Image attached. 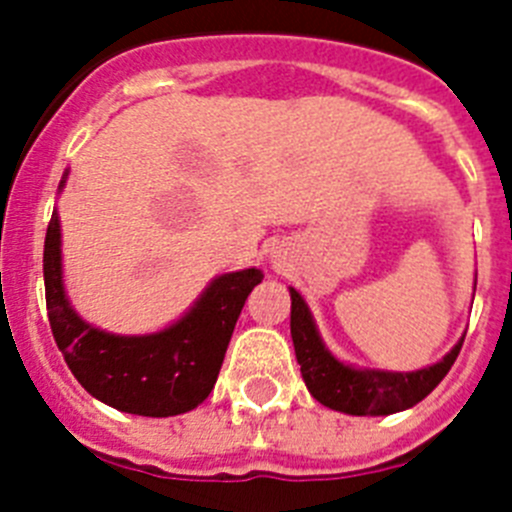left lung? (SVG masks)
I'll return each mask as SVG.
<instances>
[{"mask_svg": "<svg viewBox=\"0 0 512 512\" xmlns=\"http://www.w3.org/2000/svg\"><path fill=\"white\" fill-rule=\"evenodd\" d=\"M289 297H292L289 330H292L295 356L307 390L320 405L346 415H392L418 405L449 374L467 336L464 333L441 361L415 369V372L366 369V366L346 364L330 354L300 292L289 287Z\"/></svg>", "mask_w": 512, "mask_h": 512, "instance_id": "1", "label": "left lung"}]
</instances>
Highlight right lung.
Instances as JSON below:
<instances>
[{
    "label": "right lung",
    "instance_id": "obj_1",
    "mask_svg": "<svg viewBox=\"0 0 512 512\" xmlns=\"http://www.w3.org/2000/svg\"><path fill=\"white\" fill-rule=\"evenodd\" d=\"M66 179L69 171H63L58 192L66 187ZM43 279L53 338L81 387L120 413L169 418L189 413L207 400L235 320L264 274L256 266L220 274L182 318L156 333H110L81 318L66 295L61 220L53 210L45 233Z\"/></svg>",
    "mask_w": 512,
    "mask_h": 512
}]
</instances>
